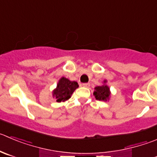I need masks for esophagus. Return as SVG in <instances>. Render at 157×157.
Listing matches in <instances>:
<instances>
[{
    "instance_id": "1",
    "label": "esophagus",
    "mask_w": 157,
    "mask_h": 157,
    "mask_svg": "<svg viewBox=\"0 0 157 157\" xmlns=\"http://www.w3.org/2000/svg\"><path fill=\"white\" fill-rule=\"evenodd\" d=\"M89 86H90V84H89V83H83L82 84L83 87H86V88L89 87Z\"/></svg>"
}]
</instances>
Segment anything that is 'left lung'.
Wrapping results in <instances>:
<instances>
[{"label": "left lung", "instance_id": "obj_1", "mask_svg": "<svg viewBox=\"0 0 157 157\" xmlns=\"http://www.w3.org/2000/svg\"><path fill=\"white\" fill-rule=\"evenodd\" d=\"M104 83L105 84H103L102 86H96L93 92V95H95V98L99 101H107L109 98L110 93H111L109 86L105 85L106 80L104 81Z\"/></svg>", "mask_w": 157, "mask_h": 157}]
</instances>
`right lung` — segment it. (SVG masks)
Returning <instances> with one entry per match:
<instances>
[{
	"instance_id": "1",
	"label": "right lung",
	"mask_w": 157,
	"mask_h": 157,
	"mask_svg": "<svg viewBox=\"0 0 157 157\" xmlns=\"http://www.w3.org/2000/svg\"><path fill=\"white\" fill-rule=\"evenodd\" d=\"M77 88L78 84L75 81H70L65 77L61 78L57 84L56 89L53 91V97L58 102H65L71 98V95Z\"/></svg>"
}]
</instances>
